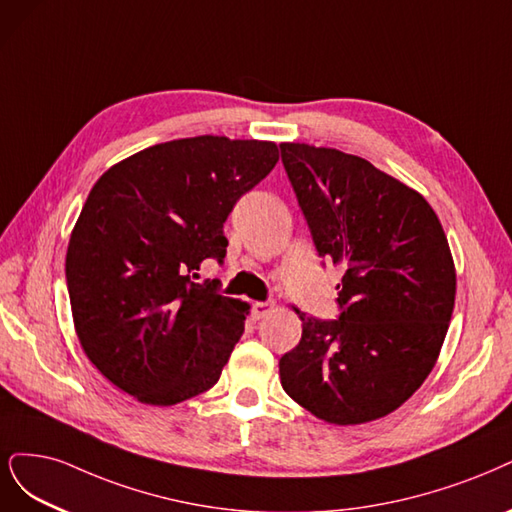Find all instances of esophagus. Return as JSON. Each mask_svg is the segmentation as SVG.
<instances>
[{
  "label": "esophagus",
  "mask_w": 512,
  "mask_h": 512,
  "mask_svg": "<svg viewBox=\"0 0 512 512\" xmlns=\"http://www.w3.org/2000/svg\"><path fill=\"white\" fill-rule=\"evenodd\" d=\"M273 309H275V305H273L271 301H264V303H254V315L258 317V320H260V317H264V315H269Z\"/></svg>",
  "instance_id": "34e87169"
}]
</instances>
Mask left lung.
Segmentation results:
<instances>
[{"label": "left lung", "instance_id": "8db88e82", "mask_svg": "<svg viewBox=\"0 0 512 512\" xmlns=\"http://www.w3.org/2000/svg\"><path fill=\"white\" fill-rule=\"evenodd\" d=\"M315 248L343 267L339 320L301 313L281 387L317 419L358 426L402 407L432 373L455 305V264L432 205L354 154L281 144Z\"/></svg>", "mask_w": 512, "mask_h": 512}]
</instances>
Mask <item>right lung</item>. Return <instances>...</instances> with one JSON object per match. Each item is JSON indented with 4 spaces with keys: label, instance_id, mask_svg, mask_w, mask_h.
Instances as JSON below:
<instances>
[{
    "label": "right lung",
    "instance_id": "right-lung-1",
    "mask_svg": "<svg viewBox=\"0 0 512 512\" xmlns=\"http://www.w3.org/2000/svg\"><path fill=\"white\" fill-rule=\"evenodd\" d=\"M277 161L275 142L173 139L112 165L88 192L67 290L82 351L118 390L171 407L218 383L250 303L192 275L222 262L228 214Z\"/></svg>",
    "mask_w": 512,
    "mask_h": 512
}]
</instances>
